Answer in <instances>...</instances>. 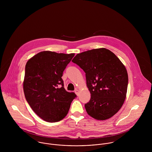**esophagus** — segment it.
<instances>
[{
    "label": "esophagus",
    "mask_w": 152,
    "mask_h": 152,
    "mask_svg": "<svg viewBox=\"0 0 152 152\" xmlns=\"http://www.w3.org/2000/svg\"><path fill=\"white\" fill-rule=\"evenodd\" d=\"M75 93L76 94V95H78V94H79V91H78L77 89H76L75 90Z\"/></svg>",
    "instance_id": "esophagus-1"
}]
</instances>
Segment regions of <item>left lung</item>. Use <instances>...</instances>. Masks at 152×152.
Listing matches in <instances>:
<instances>
[{"label": "left lung", "instance_id": "8db88e82", "mask_svg": "<svg viewBox=\"0 0 152 152\" xmlns=\"http://www.w3.org/2000/svg\"><path fill=\"white\" fill-rule=\"evenodd\" d=\"M72 61L86 72L90 101L87 113L97 120H106L122 107L126 98L128 75L125 65L105 48L77 54Z\"/></svg>", "mask_w": 152, "mask_h": 152}]
</instances>
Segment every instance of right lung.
<instances>
[{
  "mask_svg": "<svg viewBox=\"0 0 152 152\" xmlns=\"http://www.w3.org/2000/svg\"><path fill=\"white\" fill-rule=\"evenodd\" d=\"M74 53L69 54L44 51L26 63L23 91L27 102L44 121L56 122L67 115L74 92L64 88L61 77Z\"/></svg>",
  "mask_w": 152,
  "mask_h": 152,
  "instance_id": "1",
  "label": "right lung"
}]
</instances>
